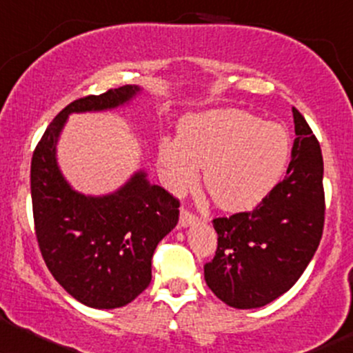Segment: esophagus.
<instances>
[{"mask_svg":"<svg viewBox=\"0 0 353 353\" xmlns=\"http://www.w3.org/2000/svg\"><path fill=\"white\" fill-rule=\"evenodd\" d=\"M197 222H199V217H197V215L190 214V212H189V210H185V209H182V210H181V217H179V223H181V227H184V228L192 227V225H195Z\"/></svg>","mask_w":353,"mask_h":353,"instance_id":"34e87169","label":"esophagus"}]
</instances>
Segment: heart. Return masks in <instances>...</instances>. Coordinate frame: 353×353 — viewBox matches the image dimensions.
Wrapping results in <instances>:
<instances>
[{"mask_svg": "<svg viewBox=\"0 0 353 353\" xmlns=\"http://www.w3.org/2000/svg\"><path fill=\"white\" fill-rule=\"evenodd\" d=\"M290 139L273 123L236 108L192 114L181 121L177 139L159 144L158 164L174 192L190 188L203 165V188L220 209L248 210L274 188L286 168Z\"/></svg>", "mask_w": 353, "mask_h": 353, "instance_id": "heart-1", "label": "heart"}]
</instances>
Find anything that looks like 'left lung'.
Wrapping results in <instances>:
<instances>
[{"label":"left lung","instance_id":"left-lung-1","mask_svg":"<svg viewBox=\"0 0 353 353\" xmlns=\"http://www.w3.org/2000/svg\"><path fill=\"white\" fill-rule=\"evenodd\" d=\"M296 138L284 179L252 212L215 219L219 246L203 266L212 292L235 309H256L290 291L307 268L324 227L319 141L292 108Z\"/></svg>","mask_w":353,"mask_h":353}]
</instances>
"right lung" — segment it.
Masks as SVG:
<instances>
[{"label":"right lung","instance_id":"1","mask_svg":"<svg viewBox=\"0 0 353 353\" xmlns=\"http://www.w3.org/2000/svg\"><path fill=\"white\" fill-rule=\"evenodd\" d=\"M141 92L139 85H125L72 101L32 154V214L42 258L55 281L93 309L123 307L150 286L152 253L177 225L179 202L151 184L144 169L113 192H79L61 171L57 144L69 114L126 107Z\"/></svg>","mask_w":353,"mask_h":353}]
</instances>
